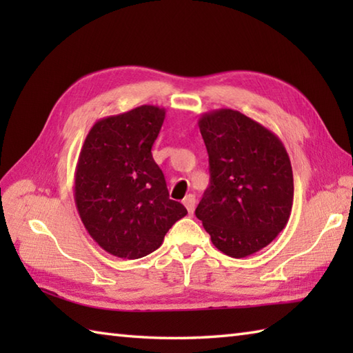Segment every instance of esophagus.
Segmentation results:
<instances>
[{"mask_svg":"<svg viewBox=\"0 0 353 353\" xmlns=\"http://www.w3.org/2000/svg\"><path fill=\"white\" fill-rule=\"evenodd\" d=\"M183 205H185L186 209H188V212L192 214L194 212V206H196V197H194L192 194H188V196L183 199Z\"/></svg>","mask_w":353,"mask_h":353,"instance_id":"obj_1","label":"esophagus"}]
</instances>
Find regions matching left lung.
Instances as JSON below:
<instances>
[{
  "mask_svg": "<svg viewBox=\"0 0 353 353\" xmlns=\"http://www.w3.org/2000/svg\"><path fill=\"white\" fill-rule=\"evenodd\" d=\"M199 127L211 182L196 216L220 252L249 256L288 223L294 197L288 153L272 130L238 110L208 112Z\"/></svg>",
  "mask_w": 353,
  "mask_h": 353,
  "instance_id": "left-lung-1",
  "label": "left lung"
}]
</instances>
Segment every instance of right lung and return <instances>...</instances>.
I'll list each match as a JSON object with an SVG mask.
<instances>
[{
  "mask_svg": "<svg viewBox=\"0 0 353 353\" xmlns=\"http://www.w3.org/2000/svg\"><path fill=\"white\" fill-rule=\"evenodd\" d=\"M163 119L165 109L150 104L101 118L81 147L74 179L77 211L88 234L114 256H147L188 214L170 199L152 156Z\"/></svg>",
  "mask_w": 353,
  "mask_h": 353,
  "instance_id": "add662e5",
  "label": "right lung"
}]
</instances>
